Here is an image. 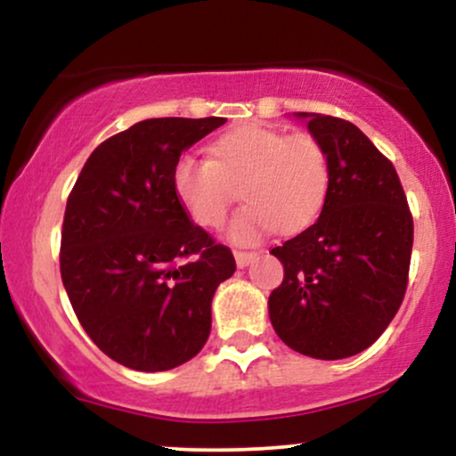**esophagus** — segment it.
Returning a JSON list of instances; mask_svg holds the SVG:
<instances>
[{
	"mask_svg": "<svg viewBox=\"0 0 456 456\" xmlns=\"http://www.w3.org/2000/svg\"><path fill=\"white\" fill-rule=\"evenodd\" d=\"M233 255H235V264H238V268H246L250 261H255V257H257V253H253V250H235Z\"/></svg>",
	"mask_w": 456,
	"mask_h": 456,
	"instance_id": "obj_1",
	"label": "esophagus"
}]
</instances>
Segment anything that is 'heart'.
<instances>
[{"label":"heart","mask_w":456,"mask_h":456,"mask_svg":"<svg viewBox=\"0 0 456 456\" xmlns=\"http://www.w3.org/2000/svg\"><path fill=\"white\" fill-rule=\"evenodd\" d=\"M175 199L206 229H221L240 197L232 238L255 242L272 229L291 235L311 227L326 208L332 169L322 141L308 133L242 124L210 145V160L184 154L171 171Z\"/></svg>","instance_id":"heart-1"}]
</instances>
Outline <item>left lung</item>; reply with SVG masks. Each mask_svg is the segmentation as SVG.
<instances>
[{"instance_id":"left-lung-1","label":"left lung","mask_w":456,"mask_h":456,"mask_svg":"<svg viewBox=\"0 0 456 456\" xmlns=\"http://www.w3.org/2000/svg\"><path fill=\"white\" fill-rule=\"evenodd\" d=\"M328 151L332 186L322 216L272 248L285 276L270 294L281 341L317 360L364 352L399 311L413 218L395 165L352 122L297 113Z\"/></svg>"}]
</instances>
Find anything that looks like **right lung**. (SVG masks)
<instances>
[{"label":"right lung","mask_w":456,"mask_h":456,"mask_svg":"<svg viewBox=\"0 0 456 456\" xmlns=\"http://www.w3.org/2000/svg\"><path fill=\"white\" fill-rule=\"evenodd\" d=\"M224 122L143 119L102 141L68 195L61 282L87 337L128 369H175L210 337L214 291L235 259L191 221L171 171Z\"/></svg>","instance_id":"right-lung-1"}]
</instances>
